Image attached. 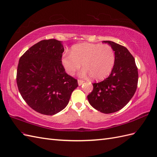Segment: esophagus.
Listing matches in <instances>:
<instances>
[{
	"label": "esophagus",
	"instance_id": "obj_1",
	"mask_svg": "<svg viewBox=\"0 0 157 157\" xmlns=\"http://www.w3.org/2000/svg\"><path fill=\"white\" fill-rule=\"evenodd\" d=\"M84 81H82V80H78V85L79 86H81V85H82V84L84 83Z\"/></svg>",
	"mask_w": 157,
	"mask_h": 157
}]
</instances>
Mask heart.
Returning a JSON list of instances; mask_svg holds the SVG:
<instances>
[{
    "mask_svg": "<svg viewBox=\"0 0 157 157\" xmlns=\"http://www.w3.org/2000/svg\"><path fill=\"white\" fill-rule=\"evenodd\" d=\"M63 66L67 73L73 75L81 68V76L90 75L94 80L105 78L114 67L115 55L113 48L106 44L80 43L72 46L70 55L64 54Z\"/></svg>",
    "mask_w": 157,
    "mask_h": 157,
    "instance_id": "1",
    "label": "heart"
}]
</instances>
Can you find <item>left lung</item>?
<instances>
[{
	"label": "left lung",
	"instance_id": "left-lung-1",
	"mask_svg": "<svg viewBox=\"0 0 157 157\" xmlns=\"http://www.w3.org/2000/svg\"><path fill=\"white\" fill-rule=\"evenodd\" d=\"M114 51L115 61L108 78L93 83L88 95L90 105L102 113H115L123 109L135 93L138 84V68L128 50L123 46L105 40Z\"/></svg>",
	"mask_w": 157,
	"mask_h": 157
}]
</instances>
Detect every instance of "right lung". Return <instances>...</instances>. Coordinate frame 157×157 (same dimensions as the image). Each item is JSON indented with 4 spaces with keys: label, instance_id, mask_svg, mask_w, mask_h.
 Wrapping results in <instances>:
<instances>
[{
    "label": "right lung",
    "instance_id": "obj_1",
    "mask_svg": "<svg viewBox=\"0 0 157 157\" xmlns=\"http://www.w3.org/2000/svg\"><path fill=\"white\" fill-rule=\"evenodd\" d=\"M62 42L43 40L27 50L19 60L17 83L22 98L35 111L53 115L66 107L77 80L63 66Z\"/></svg>",
    "mask_w": 157,
    "mask_h": 157
}]
</instances>
